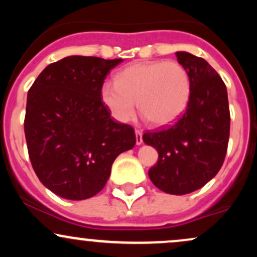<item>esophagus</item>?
<instances>
[{"instance_id":"34e87169","label":"esophagus","mask_w":257,"mask_h":257,"mask_svg":"<svg viewBox=\"0 0 257 257\" xmlns=\"http://www.w3.org/2000/svg\"><path fill=\"white\" fill-rule=\"evenodd\" d=\"M135 135H137V145L143 144V132L140 129H135Z\"/></svg>"}]
</instances>
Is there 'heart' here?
Here are the masks:
<instances>
[{"instance_id": "obj_1", "label": "heart", "mask_w": 257, "mask_h": 257, "mask_svg": "<svg viewBox=\"0 0 257 257\" xmlns=\"http://www.w3.org/2000/svg\"><path fill=\"white\" fill-rule=\"evenodd\" d=\"M191 98V77L178 61H146L125 67L114 83H105L101 99L112 116L129 122L139 111L153 125L173 123L184 113Z\"/></svg>"}]
</instances>
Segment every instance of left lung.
Listing matches in <instances>:
<instances>
[{
    "mask_svg": "<svg viewBox=\"0 0 257 257\" xmlns=\"http://www.w3.org/2000/svg\"><path fill=\"white\" fill-rule=\"evenodd\" d=\"M191 77V98L173 124L143 135L158 151L149 170L156 187L170 194H187L203 187L219 173L229 138L226 85L208 61L186 52L175 53Z\"/></svg>",
    "mask_w": 257,
    "mask_h": 257,
    "instance_id": "obj_1",
    "label": "left lung"
}]
</instances>
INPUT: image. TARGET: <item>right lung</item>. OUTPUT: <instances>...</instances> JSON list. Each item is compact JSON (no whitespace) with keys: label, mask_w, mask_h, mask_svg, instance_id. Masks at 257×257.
<instances>
[{"label":"right lung","mask_w":257,"mask_h":257,"mask_svg":"<svg viewBox=\"0 0 257 257\" xmlns=\"http://www.w3.org/2000/svg\"><path fill=\"white\" fill-rule=\"evenodd\" d=\"M122 59L72 55L49 64L28 93L24 132L40 181L65 199L90 198L105 187L119 153L137 143L101 99L106 75Z\"/></svg>","instance_id":"1"}]
</instances>
